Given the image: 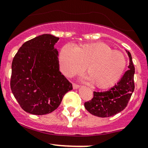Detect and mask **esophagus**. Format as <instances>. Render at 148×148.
<instances>
[{
    "instance_id": "esophagus-1",
    "label": "esophagus",
    "mask_w": 148,
    "mask_h": 148,
    "mask_svg": "<svg viewBox=\"0 0 148 148\" xmlns=\"http://www.w3.org/2000/svg\"><path fill=\"white\" fill-rule=\"evenodd\" d=\"M80 86H79L78 85H76V84H73V88L74 89V90H77V89H78Z\"/></svg>"
}]
</instances>
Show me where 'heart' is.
I'll return each instance as SVG.
<instances>
[{"mask_svg":"<svg viewBox=\"0 0 148 148\" xmlns=\"http://www.w3.org/2000/svg\"><path fill=\"white\" fill-rule=\"evenodd\" d=\"M59 65L65 75L71 76L85 69V79L99 88H106L118 81L126 67L124 55L113 51L102 42L86 44L77 47L71 44L63 46L59 53Z\"/></svg>","mask_w":148,"mask_h":148,"instance_id":"obj_1","label":"heart"}]
</instances>
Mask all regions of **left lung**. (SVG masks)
Wrapping results in <instances>:
<instances>
[{
	"instance_id": "1",
	"label": "left lung",
	"mask_w": 148,
	"mask_h": 148,
	"mask_svg": "<svg viewBox=\"0 0 148 148\" xmlns=\"http://www.w3.org/2000/svg\"><path fill=\"white\" fill-rule=\"evenodd\" d=\"M129 58L128 69L120 80L110 90L105 92H94V97L90 101L85 103V109L94 116L109 117L123 111L134 91L135 68L131 54L125 50Z\"/></svg>"
}]
</instances>
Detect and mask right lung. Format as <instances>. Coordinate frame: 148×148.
<instances>
[{"mask_svg":"<svg viewBox=\"0 0 148 148\" xmlns=\"http://www.w3.org/2000/svg\"><path fill=\"white\" fill-rule=\"evenodd\" d=\"M59 38L44 34L24 43L12 63L10 88L22 109L34 115L56 110L72 84L59 71Z\"/></svg>","mask_w":148,"mask_h":148,"instance_id":"add662e5","label":"right lung"}]
</instances>
